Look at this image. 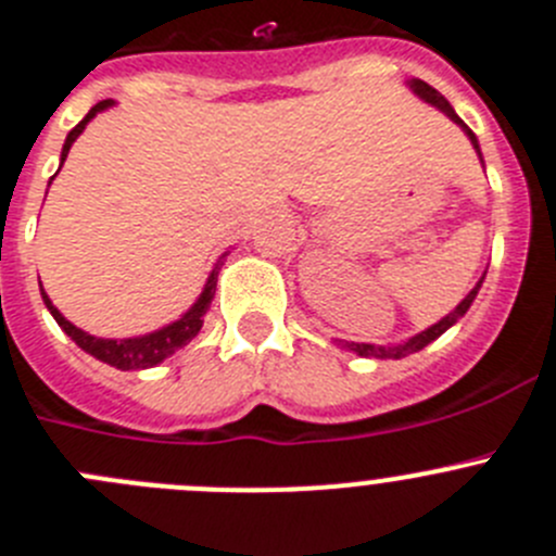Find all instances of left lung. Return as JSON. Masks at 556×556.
Returning <instances> with one entry per match:
<instances>
[{"label": "left lung", "mask_w": 556, "mask_h": 556, "mask_svg": "<svg viewBox=\"0 0 556 556\" xmlns=\"http://www.w3.org/2000/svg\"><path fill=\"white\" fill-rule=\"evenodd\" d=\"M407 85H409V88H413L415 97H421L424 102L434 104V108L443 110V113H446V116L452 118L454 124H459V127L465 129V135H468V138H471L473 149H477V152H479L477 135H473L471 129L465 127L463 118H459L457 113H454V108H452V104L446 102V97H443V93L434 91L432 85H427V83H424V79H409ZM479 157H482V152H479ZM482 282H484V277L479 279L477 285H473L471 293H468V296H465L463 302H459L457 307H454L452 313L446 315V318H440L438 324H432V327L424 329V332L413 334V338L402 340V343H388V346H374V343H349V340H346V343H343V349H349V352L359 354V357H377V359H402V357H407V354H413V352H421L424 346H429V343H432V340H438L440 334L446 332L448 327H454V324H457L459 318H463V315L468 313V307H471L473 299H477V293H479V288H482Z\"/></svg>", "instance_id": "left-lung-1"}]
</instances>
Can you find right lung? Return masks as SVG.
<instances>
[{
	"label": "right lung",
	"instance_id": "add662e5",
	"mask_svg": "<svg viewBox=\"0 0 556 556\" xmlns=\"http://www.w3.org/2000/svg\"><path fill=\"white\" fill-rule=\"evenodd\" d=\"M108 108H113V99H104V102L93 104V108L88 110V116H85L83 122H79L77 127L68 132L66 143H63V152H60V163L66 160L68 149H72V143L79 138V132L85 129V124L91 122L97 113H102V110H108ZM224 257H227V254H224ZM224 257L218 260L216 268L210 271L207 285H204V290L199 293V299L193 302V307L188 309L182 318H177V321H172L168 327H163V329H154V332L141 334V338L116 340V338H97V334L83 332V329L74 327L72 321H66V318H63V313L54 307L52 299L43 293V288H41V296H43V304L49 307V313L54 315L58 327L63 329V332H66L68 338H72L74 343L83 349V352H88L91 357L102 359V363L113 365V368H122V371L152 368V365H157V363H163L166 357H172L177 349H182L185 343H191V340L199 334V329H202V324H204V313H207L210 302H213V296H216V282H218V271H222V266H224Z\"/></svg>",
	"mask_w": 556,
	"mask_h": 556
}]
</instances>
